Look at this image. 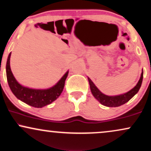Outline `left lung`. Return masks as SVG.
<instances>
[{
  "instance_id": "1",
  "label": "left lung",
  "mask_w": 151,
  "mask_h": 151,
  "mask_svg": "<svg viewBox=\"0 0 151 151\" xmlns=\"http://www.w3.org/2000/svg\"><path fill=\"white\" fill-rule=\"evenodd\" d=\"M143 74H144V72H142L140 79H139L137 84L132 89L130 90L127 93H125V94L116 95V96H108V95L103 94L99 91L98 88L95 86V85L93 83V82L91 81L90 78H88V79L89 81L91 93H92L93 95L95 97V99H97L102 105L109 106V107H116V106L123 105L125 103L128 102L135 94L138 93L142 83Z\"/></svg>"
}]
</instances>
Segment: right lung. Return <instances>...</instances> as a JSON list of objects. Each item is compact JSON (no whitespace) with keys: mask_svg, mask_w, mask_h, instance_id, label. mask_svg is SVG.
Instances as JSON below:
<instances>
[{"mask_svg":"<svg viewBox=\"0 0 151 151\" xmlns=\"http://www.w3.org/2000/svg\"><path fill=\"white\" fill-rule=\"evenodd\" d=\"M10 56L11 53L9 54L6 64L7 79L11 91L19 100L30 106L42 108L51 104L60 96L64 88L65 79L68 75V71L56 85L50 88L45 90L28 88L20 85L13 76L9 65Z\"/></svg>","mask_w":151,"mask_h":151,"instance_id":"1","label":"right lung"}]
</instances>
